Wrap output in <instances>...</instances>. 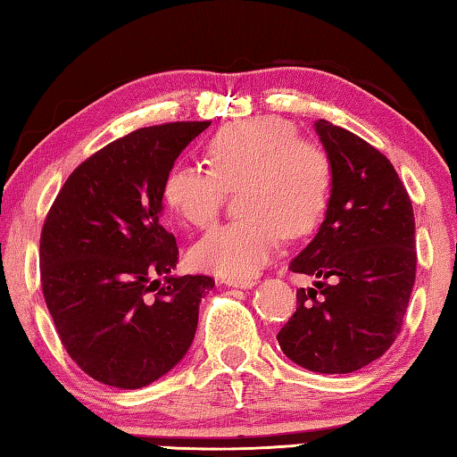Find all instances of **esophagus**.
I'll use <instances>...</instances> for the list:
<instances>
[{
	"mask_svg": "<svg viewBox=\"0 0 457 457\" xmlns=\"http://www.w3.org/2000/svg\"><path fill=\"white\" fill-rule=\"evenodd\" d=\"M228 287H236V288H252L256 285L254 278H226L223 280Z\"/></svg>",
	"mask_w": 457,
	"mask_h": 457,
	"instance_id": "esophagus-1",
	"label": "esophagus"
}]
</instances>
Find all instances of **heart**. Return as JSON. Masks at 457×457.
<instances>
[{"label":"heart","instance_id":"obj_1","mask_svg":"<svg viewBox=\"0 0 457 457\" xmlns=\"http://www.w3.org/2000/svg\"><path fill=\"white\" fill-rule=\"evenodd\" d=\"M207 169L175 164L162 195L180 220L205 228L220 215L228 191L240 189L242 220L215 228L193 245L199 270L250 278L270 262L280 236L309 234L325 213L333 166L320 144L299 140L288 121L264 115L221 128L205 146Z\"/></svg>","mask_w":457,"mask_h":457}]
</instances>
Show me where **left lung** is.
<instances>
[{"instance_id": "1", "label": "left lung", "mask_w": 457, "mask_h": 457, "mask_svg": "<svg viewBox=\"0 0 457 457\" xmlns=\"http://www.w3.org/2000/svg\"><path fill=\"white\" fill-rule=\"evenodd\" d=\"M333 166L328 212L291 270L315 278L296 291L278 331L295 364L347 374L378 360L403 328L415 285V217L395 166L360 136L315 121Z\"/></svg>"}]
</instances>
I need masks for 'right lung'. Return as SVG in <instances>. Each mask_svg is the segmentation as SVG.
<instances>
[{
	"label": "right lung",
	"mask_w": 457,
	"mask_h": 457,
	"mask_svg": "<svg viewBox=\"0 0 457 457\" xmlns=\"http://www.w3.org/2000/svg\"><path fill=\"white\" fill-rule=\"evenodd\" d=\"M209 124L172 121L118 137L71 172L45 220L46 307L72 361L107 386H146L193 344L215 280L170 274L179 248L161 223L162 185Z\"/></svg>",
	"instance_id": "right-lung-1"
}]
</instances>
